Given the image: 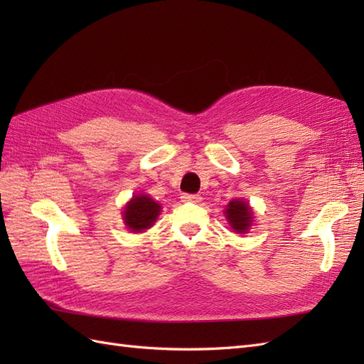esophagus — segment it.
Listing matches in <instances>:
<instances>
[{"label":"esophagus","instance_id":"1","mask_svg":"<svg viewBox=\"0 0 364 364\" xmlns=\"http://www.w3.org/2000/svg\"><path fill=\"white\" fill-rule=\"evenodd\" d=\"M181 198L186 203H200L201 201V195H198V193H183Z\"/></svg>","mask_w":364,"mask_h":364}]
</instances>
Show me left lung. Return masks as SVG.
Returning <instances> with one entry per match:
<instances>
[{"instance_id":"obj_1","label":"left lung","mask_w":364,"mask_h":364,"mask_svg":"<svg viewBox=\"0 0 364 364\" xmlns=\"http://www.w3.org/2000/svg\"><path fill=\"white\" fill-rule=\"evenodd\" d=\"M225 213L229 220L230 228L240 232V234H245L249 229L250 223H252V212H250L247 204L241 200L230 201Z\"/></svg>"}]
</instances>
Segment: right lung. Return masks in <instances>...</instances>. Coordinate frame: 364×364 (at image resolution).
Wrapping results in <instances>:
<instances>
[{
    "label": "right lung",
    "mask_w": 364,
    "mask_h": 364,
    "mask_svg": "<svg viewBox=\"0 0 364 364\" xmlns=\"http://www.w3.org/2000/svg\"><path fill=\"white\" fill-rule=\"evenodd\" d=\"M160 204L155 203L147 195H138L130 200L124 209V223L126 226L134 232H141L149 229L156 217L160 215Z\"/></svg>",
    "instance_id": "add662e5"
}]
</instances>
